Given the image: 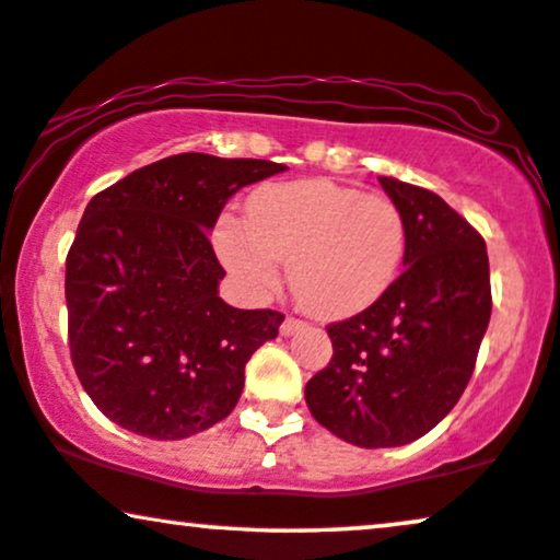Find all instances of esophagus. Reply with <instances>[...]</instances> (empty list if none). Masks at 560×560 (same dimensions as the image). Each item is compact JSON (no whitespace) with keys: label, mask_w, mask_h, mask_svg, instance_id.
Here are the masks:
<instances>
[{"label":"esophagus","mask_w":560,"mask_h":560,"mask_svg":"<svg viewBox=\"0 0 560 560\" xmlns=\"http://www.w3.org/2000/svg\"><path fill=\"white\" fill-rule=\"evenodd\" d=\"M302 327H304V323H302V319L287 317V319H284V323H281V327H279V330H281V335H284V338H289V335H294L296 330H302Z\"/></svg>","instance_id":"34e87169"}]
</instances>
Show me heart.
<instances>
[{"instance_id":"obj_1","label":"heart","mask_w":560,"mask_h":560,"mask_svg":"<svg viewBox=\"0 0 560 560\" xmlns=\"http://www.w3.org/2000/svg\"><path fill=\"white\" fill-rule=\"evenodd\" d=\"M218 253L253 294L279 287L281 260L302 307L348 317L382 300L405 258V214L384 194L307 178L253 194L248 220L225 214Z\"/></svg>"}]
</instances>
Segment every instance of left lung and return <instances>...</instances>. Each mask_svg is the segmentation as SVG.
Returning a JSON list of instances; mask_svg holds the SVG:
<instances>
[{"label":"left lung","instance_id":"1","mask_svg":"<svg viewBox=\"0 0 560 560\" xmlns=\"http://www.w3.org/2000/svg\"><path fill=\"white\" fill-rule=\"evenodd\" d=\"M405 214V271L327 327L332 358L304 386L315 420L358 448H397L456 407L491 317L483 237L438 194L378 176Z\"/></svg>","mask_w":560,"mask_h":560}]
</instances>
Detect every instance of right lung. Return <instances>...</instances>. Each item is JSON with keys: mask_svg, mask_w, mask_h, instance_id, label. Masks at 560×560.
<instances>
[{"mask_svg": "<svg viewBox=\"0 0 560 560\" xmlns=\"http://www.w3.org/2000/svg\"><path fill=\"white\" fill-rule=\"evenodd\" d=\"M287 166L182 153L132 171L86 205L66 258L71 361L119 428L182 441L233 412L245 363L284 315L220 300L210 230L243 186Z\"/></svg>", "mask_w": 560, "mask_h": 560, "instance_id": "add662e5", "label": "right lung"}]
</instances>
